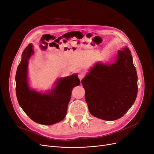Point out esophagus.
Instances as JSON below:
<instances>
[{"label": "esophagus", "mask_w": 154, "mask_h": 154, "mask_svg": "<svg viewBox=\"0 0 154 154\" xmlns=\"http://www.w3.org/2000/svg\"><path fill=\"white\" fill-rule=\"evenodd\" d=\"M85 73L84 72H83V71L79 72V74H78V77H79V79L80 80H81L85 77Z\"/></svg>", "instance_id": "34e87169"}]
</instances>
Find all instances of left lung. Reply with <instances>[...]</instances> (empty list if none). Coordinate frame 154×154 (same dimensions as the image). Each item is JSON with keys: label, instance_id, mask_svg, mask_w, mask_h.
Here are the masks:
<instances>
[{"label": "left lung", "instance_id": "1", "mask_svg": "<svg viewBox=\"0 0 154 154\" xmlns=\"http://www.w3.org/2000/svg\"><path fill=\"white\" fill-rule=\"evenodd\" d=\"M81 83L93 116L108 121L122 117L132 106L138 91L131 51L127 47L118 51L113 63H96Z\"/></svg>", "mask_w": 154, "mask_h": 154}]
</instances>
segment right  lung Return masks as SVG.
I'll return each mask as SVG.
<instances>
[{"mask_svg": "<svg viewBox=\"0 0 154 154\" xmlns=\"http://www.w3.org/2000/svg\"><path fill=\"white\" fill-rule=\"evenodd\" d=\"M34 54L33 45L29 44L22 55L15 75V91L20 106L35 122L50 125L66 117L72 89L80 85L77 74L59 79L52 90L46 93L31 89L29 85L28 63Z\"/></svg>", "mask_w": 154, "mask_h": 154, "instance_id": "obj_1", "label": "right lung"}]
</instances>
